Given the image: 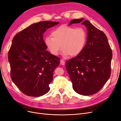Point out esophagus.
<instances>
[{
    "instance_id": "esophagus-1",
    "label": "esophagus",
    "mask_w": 121,
    "mask_h": 121,
    "mask_svg": "<svg viewBox=\"0 0 121 121\" xmlns=\"http://www.w3.org/2000/svg\"><path fill=\"white\" fill-rule=\"evenodd\" d=\"M60 64L61 65H64L65 64V60H60Z\"/></svg>"
}]
</instances>
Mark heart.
Listing matches in <instances>:
<instances>
[{
    "label": "heart",
    "instance_id": "obj_1",
    "mask_svg": "<svg viewBox=\"0 0 121 121\" xmlns=\"http://www.w3.org/2000/svg\"><path fill=\"white\" fill-rule=\"evenodd\" d=\"M52 35L45 38L44 43L53 55L57 56L61 48L65 56H75L84 49L87 40V34L82 28H76L63 24L53 30Z\"/></svg>",
    "mask_w": 121,
    "mask_h": 121
}]
</instances>
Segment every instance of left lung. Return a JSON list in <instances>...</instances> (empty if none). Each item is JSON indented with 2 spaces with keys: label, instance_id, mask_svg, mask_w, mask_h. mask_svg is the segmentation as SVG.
Returning a JSON list of instances; mask_svg holds the SVG:
<instances>
[{
  "label": "left lung",
  "instance_id": "8db88e82",
  "mask_svg": "<svg viewBox=\"0 0 121 121\" xmlns=\"http://www.w3.org/2000/svg\"><path fill=\"white\" fill-rule=\"evenodd\" d=\"M84 18L70 21L69 26L82 22L87 28V40L82 51L65 62L74 91L83 95L101 90L110 78L112 51L104 32Z\"/></svg>",
  "mask_w": 121,
  "mask_h": 121
}]
</instances>
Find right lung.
<instances>
[{
  "instance_id": "add662e5",
  "label": "right lung",
  "mask_w": 121,
  "mask_h": 121,
  "mask_svg": "<svg viewBox=\"0 0 121 121\" xmlns=\"http://www.w3.org/2000/svg\"><path fill=\"white\" fill-rule=\"evenodd\" d=\"M59 22L43 21L34 23L17 33L8 53L10 77L24 94L38 97L48 92L54 70L60 59L47 51L43 34Z\"/></svg>"
}]
</instances>
